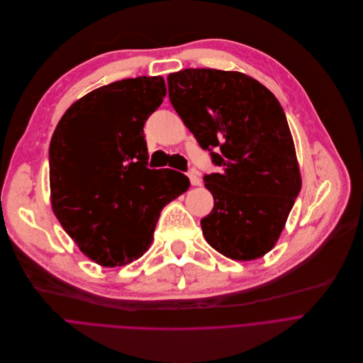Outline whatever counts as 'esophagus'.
I'll list each match as a JSON object with an SVG mask.
<instances>
[{
    "instance_id": "34e87169",
    "label": "esophagus",
    "mask_w": 363,
    "mask_h": 363,
    "mask_svg": "<svg viewBox=\"0 0 363 363\" xmlns=\"http://www.w3.org/2000/svg\"><path fill=\"white\" fill-rule=\"evenodd\" d=\"M189 179H190V183L193 186H200L201 184V177H200V174L196 170L189 172Z\"/></svg>"
}]
</instances>
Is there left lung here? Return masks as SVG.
Listing matches in <instances>:
<instances>
[{"label":"left lung","instance_id":"obj_1","mask_svg":"<svg viewBox=\"0 0 363 363\" xmlns=\"http://www.w3.org/2000/svg\"><path fill=\"white\" fill-rule=\"evenodd\" d=\"M167 84L184 125L223 167L204 176L214 199L200 222L206 242L232 260L263 257L279 240L302 187L280 103L240 71L186 68L169 74Z\"/></svg>","mask_w":363,"mask_h":363}]
</instances>
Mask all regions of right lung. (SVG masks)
<instances>
[{
    "label": "right lung",
    "mask_w": 363,
    "mask_h": 363,
    "mask_svg": "<svg viewBox=\"0 0 363 363\" xmlns=\"http://www.w3.org/2000/svg\"><path fill=\"white\" fill-rule=\"evenodd\" d=\"M166 93L162 76L99 87L68 107L51 137V208L82 253L100 266L141 257L163 207L189 190L183 173L147 169L143 127Z\"/></svg>",
    "instance_id": "1"
}]
</instances>
